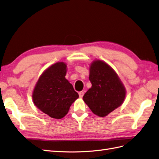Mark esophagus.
Returning <instances> with one entry per match:
<instances>
[{
    "mask_svg": "<svg viewBox=\"0 0 159 159\" xmlns=\"http://www.w3.org/2000/svg\"><path fill=\"white\" fill-rule=\"evenodd\" d=\"M79 97H80V98H83V95H84V92L80 91V92L79 93Z\"/></svg>",
    "mask_w": 159,
    "mask_h": 159,
    "instance_id": "34e87169",
    "label": "esophagus"
}]
</instances>
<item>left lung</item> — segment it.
I'll return each instance as SVG.
<instances>
[{
	"instance_id": "left-lung-1",
	"label": "left lung",
	"mask_w": 159,
	"mask_h": 159,
	"mask_svg": "<svg viewBox=\"0 0 159 159\" xmlns=\"http://www.w3.org/2000/svg\"><path fill=\"white\" fill-rule=\"evenodd\" d=\"M92 87L83 100L94 114L105 116L123 102L126 91L116 72L107 63L94 61L90 67Z\"/></svg>"
}]
</instances>
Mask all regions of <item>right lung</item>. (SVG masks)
<instances>
[{
  "instance_id": "add662e5",
  "label": "right lung",
  "mask_w": 159,
  "mask_h": 159,
  "mask_svg": "<svg viewBox=\"0 0 159 159\" xmlns=\"http://www.w3.org/2000/svg\"><path fill=\"white\" fill-rule=\"evenodd\" d=\"M66 65L57 62L40 76L33 93L35 106L54 119H60L79 98L72 85L65 79Z\"/></svg>"
}]
</instances>
